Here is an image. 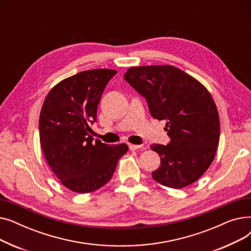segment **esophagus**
<instances>
[{
  "mask_svg": "<svg viewBox=\"0 0 251 251\" xmlns=\"http://www.w3.org/2000/svg\"><path fill=\"white\" fill-rule=\"evenodd\" d=\"M139 149H141V146H136V144H129L130 151H137Z\"/></svg>",
  "mask_w": 251,
  "mask_h": 251,
  "instance_id": "1",
  "label": "esophagus"
}]
</instances>
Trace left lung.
<instances>
[{
	"instance_id": "left-lung-1",
	"label": "left lung",
	"mask_w": 251,
	"mask_h": 251,
	"mask_svg": "<svg viewBox=\"0 0 251 251\" xmlns=\"http://www.w3.org/2000/svg\"><path fill=\"white\" fill-rule=\"evenodd\" d=\"M124 78L146 98L151 115L167 121L170 143L151 146L161 157L151 177L174 189L190 185L205 173L219 146L220 118L212 95L171 65L131 67Z\"/></svg>"
}]
</instances>
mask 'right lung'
Returning a JSON list of instances; mask_svg holds the SVG:
<instances>
[{
  "mask_svg": "<svg viewBox=\"0 0 251 251\" xmlns=\"http://www.w3.org/2000/svg\"><path fill=\"white\" fill-rule=\"evenodd\" d=\"M117 73L112 69L82 71L64 79L45 99L39 115V141L46 160L65 187L77 193L107 184L128 146H109L90 135V124L104 87Z\"/></svg>",
  "mask_w": 251,
  "mask_h": 251,
  "instance_id": "obj_1",
  "label": "right lung"
}]
</instances>
